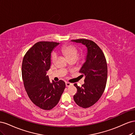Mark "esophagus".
Here are the masks:
<instances>
[{"instance_id": "1", "label": "esophagus", "mask_w": 135, "mask_h": 135, "mask_svg": "<svg viewBox=\"0 0 135 135\" xmlns=\"http://www.w3.org/2000/svg\"><path fill=\"white\" fill-rule=\"evenodd\" d=\"M73 84L70 83H69V82H66V87H70L71 85H72Z\"/></svg>"}]
</instances>
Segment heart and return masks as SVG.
Returning <instances> with one entry per match:
<instances>
[{"instance_id": "b5f03b06", "label": "heart", "mask_w": 135, "mask_h": 135, "mask_svg": "<svg viewBox=\"0 0 135 135\" xmlns=\"http://www.w3.org/2000/svg\"><path fill=\"white\" fill-rule=\"evenodd\" d=\"M61 52L66 57L68 60L71 59H75L76 57L78 55V49L76 47L73 45H68L65 46L61 48ZM57 59V56L55 53H53L52 54V61H55Z\"/></svg>"}]
</instances>
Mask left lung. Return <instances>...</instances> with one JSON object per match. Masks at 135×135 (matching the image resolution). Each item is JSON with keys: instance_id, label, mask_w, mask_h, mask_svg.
I'll list each match as a JSON object with an SVG mask.
<instances>
[{"instance_id": "left-lung-1", "label": "left lung", "mask_w": 135, "mask_h": 135, "mask_svg": "<svg viewBox=\"0 0 135 135\" xmlns=\"http://www.w3.org/2000/svg\"><path fill=\"white\" fill-rule=\"evenodd\" d=\"M71 42L81 43L87 47L85 62L79 73L85 76L82 87L78 86L74 100L79 107L87 108L100 99L105 90L107 81L108 67L103 51L92 40L85 39L72 40Z\"/></svg>"}]
</instances>
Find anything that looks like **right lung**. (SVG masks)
Masks as SVG:
<instances>
[{"instance_id": "1", "label": "right lung", "mask_w": 135, "mask_h": 135, "mask_svg": "<svg viewBox=\"0 0 135 135\" xmlns=\"http://www.w3.org/2000/svg\"><path fill=\"white\" fill-rule=\"evenodd\" d=\"M59 43L39 42L25 55L22 65V76L25 90L35 105L51 110L58 104L66 87L62 80L50 81L47 72L51 67V53Z\"/></svg>"}]
</instances>
